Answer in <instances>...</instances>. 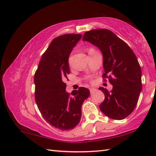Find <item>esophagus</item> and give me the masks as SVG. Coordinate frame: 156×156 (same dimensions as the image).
Returning a JSON list of instances; mask_svg holds the SVG:
<instances>
[{
	"label": "esophagus",
	"mask_w": 156,
	"mask_h": 156,
	"mask_svg": "<svg viewBox=\"0 0 156 156\" xmlns=\"http://www.w3.org/2000/svg\"><path fill=\"white\" fill-rule=\"evenodd\" d=\"M89 90H90V93L92 94V93H93V92L96 90V89L95 88H90V89H89Z\"/></svg>",
	"instance_id": "esophagus-1"
}]
</instances>
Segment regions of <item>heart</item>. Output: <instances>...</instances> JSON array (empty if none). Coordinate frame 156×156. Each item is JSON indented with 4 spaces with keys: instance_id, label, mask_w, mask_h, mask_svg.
<instances>
[{
    "instance_id": "heart-1",
    "label": "heart",
    "mask_w": 156,
    "mask_h": 156,
    "mask_svg": "<svg viewBox=\"0 0 156 156\" xmlns=\"http://www.w3.org/2000/svg\"><path fill=\"white\" fill-rule=\"evenodd\" d=\"M96 51V50L95 49H94V48H89V49H88V54H89V55H91L92 54H93L94 52H95Z\"/></svg>"
}]
</instances>
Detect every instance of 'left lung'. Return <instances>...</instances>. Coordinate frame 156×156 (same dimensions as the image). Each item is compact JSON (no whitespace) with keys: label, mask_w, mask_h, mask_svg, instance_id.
Returning <instances> with one entry per match:
<instances>
[{"label":"left lung","mask_w":156,"mask_h":156,"mask_svg":"<svg viewBox=\"0 0 156 156\" xmlns=\"http://www.w3.org/2000/svg\"><path fill=\"white\" fill-rule=\"evenodd\" d=\"M82 40L100 49L105 69L102 78L113 87L111 92L98 88L105 96L99 106L101 111L116 120L128 117L136 107L142 89L141 69L136 55L124 41L107 29L87 31Z\"/></svg>","instance_id":"obj_1"}]
</instances>
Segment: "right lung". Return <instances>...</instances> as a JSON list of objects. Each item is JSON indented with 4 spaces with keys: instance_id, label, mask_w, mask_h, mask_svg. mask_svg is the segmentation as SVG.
<instances>
[{
    "instance_id": "right-lung-1",
    "label": "right lung",
    "mask_w": 156,
    "mask_h": 156,
    "mask_svg": "<svg viewBox=\"0 0 156 156\" xmlns=\"http://www.w3.org/2000/svg\"><path fill=\"white\" fill-rule=\"evenodd\" d=\"M81 34L55 37L42 55L34 76L36 104L45 120L60 130H71L80 121L82 103L90 95L80 87L69 94L64 82L70 73L68 58Z\"/></svg>"
}]
</instances>
